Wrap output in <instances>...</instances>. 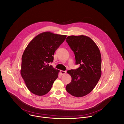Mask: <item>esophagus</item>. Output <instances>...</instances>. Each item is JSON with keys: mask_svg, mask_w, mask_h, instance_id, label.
Here are the masks:
<instances>
[{"mask_svg": "<svg viewBox=\"0 0 124 124\" xmlns=\"http://www.w3.org/2000/svg\"><path fill=\"white\" fill-rule=\"evenodd\" d=\"M60 72H61V74L62 75H64V74H65L66 73V71H62V70H61L60 71Z\"/></svg>", "mask_w": 124, "mask_h": 124, "instance_id": "34e87169", "label": "esophagus"}]
</instances>
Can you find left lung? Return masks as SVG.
Returning <instances> with one entry per match:
<instances>
[{"label": "left lung", "instance_id": "obj_1", "mask_svg": "<svg viewBox=\"0 0 124 124\" xmlns=\"http://www.w3.org/2000/svg\"><path fill=\"white\" fill-rule=\"evenodd\" d=\"M66 41L75 54L76 64L79 65L76 69L67 71L72 80L66 90L74 96L82 97L91 92L101 77L100 52L94 42L86 36H69Z\"/></svg>", "mask_w": 124, "mask_h": 124}]
</instances>
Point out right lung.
<instances>
[{"instance_id":"right-lung-1","label":"right lung","mask_w":124,"mask_h":124,"mask_svg":"<svg viewBox=\"0 0 124 124\" xmlns=\"http://www.w3.org/2000/svg\"><path fill=\"white\" fill-rule=\"evenodd\" d=\"M66 37V35L44 32L35 37L24 50L21 75L33 94L39 96L46 94L58 78L60 71L48 63L53 62L55 51Z\"/></svg>"}]
</instances>
